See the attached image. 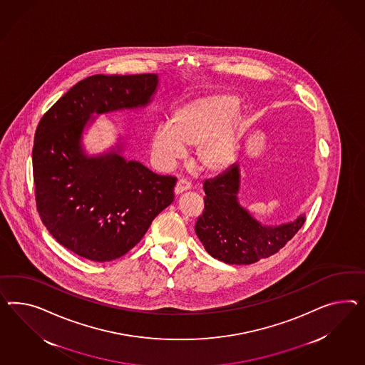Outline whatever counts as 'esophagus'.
I'll list each match as a JSON object with an SVG mask.
<instances>
[{"label": "esophagus", "instance_id": "esophagus-1", "mask_svg": "<svg viewBox=\"0 0 365 365\" xmlns=\"http://www.w3.org/2000/svg\"><path fill=\"white\" fill-rule=\"evenodd\" d=\"M188 188H190V183L186 182V180H183V179H180V180H178L177 185H175L174 192H175L177 195H179V194H182V192L187 191Z\"/></svg>", "mask_w": 365, "mask_h": 365}]
</instances>
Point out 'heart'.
<instances>
[{
	"label": "heart",
	"mask_w": 365,
	"mask_h": 365,
	"mask_svg": "<svg viewBox=\"0 0 365 365\" xmlns=\"http://www.w3.org/2000/svg\"><path fill=\"white\" fill-rule=\"evenodd\" d=\"M234 94H212L179 106L170 126L159 125L150 139V151L160 166H171L183 157L185 148H195L194 163L200 171L217 173L237 155L243 119L237 114Z\"/></svg>",
	"instance_id": "1"
}]
</instances>
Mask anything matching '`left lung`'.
I'll use <instances>...</instances> for the list:
<instances>
[{"label": "left lung", "mask_w": 365, "mask_h": 365, "mask_svg": "<svg viewBox=\"0 0 365 365\" xmlns=\"http://www.w3.org/2000/svg\"><path fill=\"white\" fill-rule=\"evenodd\" d=\"M239 183L237 163L207 179L203 183L205 210L195 225L208 254L227 264H251L274 255L306 222V215H300L280 226H263L239 205Z\"/></svg>", "instance_id": "8db88e82"}]
</instances>
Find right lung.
Listing matches in <instances>:
<instances>
[{
  "label": "right lung",
  "instance_id": "add662e5",
  "mask_svg": "<svg viewBox=\"0 0 365 365\" xmlns=\"http://www.w3.org/2000/svg\"><path fill=\"white\" fill-rule=\"evenodd\" d=\"M157 74L79 81L41 118L33 146L36 203L59 245L93 262L123 257L174 200L175 177L158 175L117 150L88 157L82 133L90 117L148 106Z\"/></svg>",
  "mask_w": 365,
  "mask_h": 365
}]
</instances>
